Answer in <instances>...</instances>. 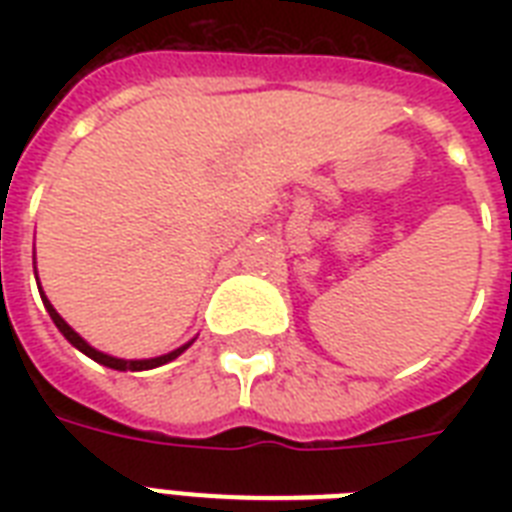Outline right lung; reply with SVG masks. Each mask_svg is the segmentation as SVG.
Returning a JSON list of instances; mask_svg holds the SVG:
<instances>
[{"label": "right lung", "instance_id": "1", "mask_svg": "<svg viewBox=\"0 0 512 512\" xmlns=\"http://www.w3.org/2000/svg\"><path fill=\"white\" fill-rule=\"evenodd\" d=\"M36 284H39V276H36ZM39 295H42V303H44V308H47V313H50V319L55 321V327L60 329V335L66 337V340L71 342L76 350H82L84 356H90L92 361H98V364L108 366V369H116V372H143V369H156V366L170 364V361H175V358L180 356L183 350H188L193 345V340L185 342V345H180V348L170 350V353H164V356H156V358H116V356H108V353H103V350L92 348L90 342L84 340L79 332H74V329L68 327L66 319H63V316H60L55 308H52V303L47 300V295H44L42 289H39Z\"/></svg>", "mask_w": 512, "mask_h": 512}]
</instances>
